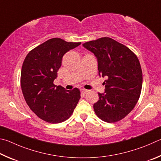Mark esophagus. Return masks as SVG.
Returning <instances> with one entry per match:
<instances>
[{
	"label": "esophagus",
	"instance_id": "esophagus-1",
	"mask_svg": "<svg viewBox=\"0 0 161 161\" xmlns=\"http://www.w3.org/2000/svg\"><path fill=\"white\" fill-rule=\"evenodd\" d=\"M80 92H81V93H83V94H86V93H88L89 91L88 90L85 89V88H82V89H80Z\"/></svg>",
	"mask_w": 161,
	"mask_h": 161
}]
</instances>
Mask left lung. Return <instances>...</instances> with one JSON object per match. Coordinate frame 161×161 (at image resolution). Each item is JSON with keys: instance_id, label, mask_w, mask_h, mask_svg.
I'll return each mask as SVG.
<instances>
[{"instance_id": "8db88e82", "label": "left lung", "mask_w": 161, "mask_h": 161, "mask_svg": "<svg viewBox=\"0 0 161 161\" xmlns=\"http://www.w3.org/2000/svg\"><path fill=\"white\" fill-rule=\"evenodd\" d=\"M96 56L100 75L106 76L105 93L98 92L93 105L97 116L104 122H117L136 105L142 88V70L136 55L125 45L109 37L83 44Z\"/></svg>"}]
</instances>
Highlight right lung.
I'll list each match as a JSON object with an SVG mask.
<instances>
[{
  "label": "right lung",
  "mask_w": 161,
  "mask_h": 161,
  "mask_svg": "<svg viewBox=\"0 0 161 161\" xmlns=\"http://www.w3.org/2000/svg\"><path fill=\"white\" fill-rule=\"evenodd\" d=\"M81 42L52 38L27 53L21 70L20 86L31 110L47 122H63L71 116L80 98L77 88L66 91L53 80L61 66L63 56Z\"/></svg>",
  "instance_id": "right-lung-1"
}]
</instances>
